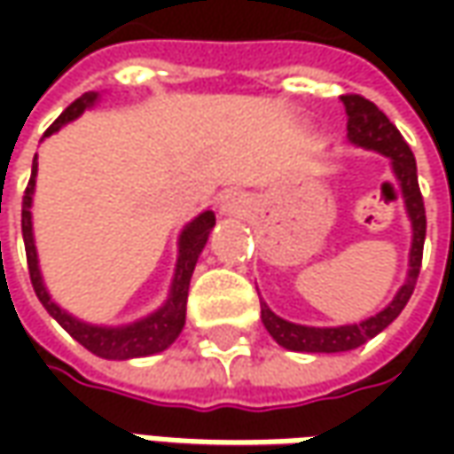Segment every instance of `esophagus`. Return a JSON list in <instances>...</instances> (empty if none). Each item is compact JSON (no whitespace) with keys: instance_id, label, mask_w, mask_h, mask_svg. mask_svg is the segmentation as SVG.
I'll list each match as a JSON object with an SVG mask.
<instances>
[{"instance_id":"34e87169","label":"esophagus","mask_w":454,"mask_h":454,"mask_svg":"<svg viewBox=\"0 0 454 454\" xmlns=\"http://www.w3.org/2000/svg\"><path fill=\"white\" fill-rule=\"evenodd\" d=\"M245 207H247V201H245V197H242V194H227V197H224V200H222V212H224V215H237V217H239V215H242V212H245Z\"/></svg>"}]
</instances>
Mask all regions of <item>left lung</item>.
<instances>
[{
  "instance_id": "left-lung-1",
  "label": "left lung",
  "mask_w": 454,
  "mask_h": 454,
  "mask_svg": "<svg viewBox=\"0 0 454 454\" xmlns=\"http://www.w3.org/2000/svg\"><path fill=\"white\" fill-rule=\"evenodd\" d=\"M348 115V141L361 149H372L384 153L392 161L394 174L402 184V194L407 204V215L411 219V250H410V275L404 286L394 295V301L381 313H376L366 321L354 323V325H339V328H313V325H298V323L283 321L275 316L265 303H260L262 323L268 328L272 339L278 340L283 348L290 351H308V354H340L364 346L376 333H381L389 323L404 310V305L414 293L419 268H422V250H425V235H427V217H425V201L417 182V161L414 153L396 131L392 121L376 108L372 100L354 96H340Z\"/></svg>"
}]
</instances>
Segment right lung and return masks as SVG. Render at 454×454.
Here are the masks:
<instances>
[{
	"instance_id": "1",
	"label": "right lung",
	"mask_w": 454,
	"mask_h": 454,
	"mask_svg": "<svg viewBox=\"0 0 454 454\" xmlns=\"http://www.w3.org/2000/svg\"><path fill=\"white\" fill-rule=\"evenodd\" d=\"M98 100V93H85L80 96L75 103H70L60 118L44 131V136L55 133L67 121L78 118L85 108H90ZM35 176H37V156L32 161V176L22 197V237H25V253H27V268H29V280L32 288L37 293L40 303L44 310L60 323L62 328L78 340L80 346H85L90 354L100 358H114V361H126V358L151 356L168 348L174 340L182 333L184 321H186V295H189V280L194 265L200 260L201 250L209 239V232L215 227V212H201L200 217L192 219L184 227L182 237H179V260H176V272H174V283H171V293L156 313L146 316L144 321H136L131 325H118V328H106V325H90L78 318H73L70 313H65L60 305L50 298V293L44 288L43 275H40V265H37V250H35V237H32V194H35Z\"/></svg>"
}]
</instances>
